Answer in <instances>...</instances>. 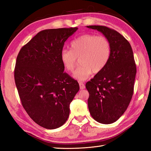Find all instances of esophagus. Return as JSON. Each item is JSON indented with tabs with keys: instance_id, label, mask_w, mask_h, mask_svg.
Instances as JSON below:
<instances>
[{
	"instance_id": "esophagus-1",
	"label": "esophagus",
	"mask_w": 151,
	"mask_h": 151,
	"mask_svg": "<svg viewBox=\"0 0 151 151\" xmlns=\"http://www.w3.org/2000/svg\"><path fill=\"white\" fill-rule=\"evenodd\" d=\"M79 86H80V89H84L86 88L84 84H83L82 82H79Z\"/></svg>"
}]
</instances>
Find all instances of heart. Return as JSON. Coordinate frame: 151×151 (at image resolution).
<instances>
[{
  "label": "heart",
  "mask_w": 151,
  "mask_h": 151,
  "mask_svg": "<svg viewBox=\"0 0 151 151\" xmlns=\"http://www.w3.org/2000/svg\"><path fill=\"white\" fill-rule=\"evenodd\" d=\"M111 45L106 37L95 34H84L74 40L70 43V50H61L60 60L67 71L73 72L80 59L81 66L73 76L78 81L87 80L93 72L103 70L110 60Z\"/></svg>",
  "instance_id": "obj_1"
}]
</instances>
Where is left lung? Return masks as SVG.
<instances>
[{
    "label": "left lung",
    "instance_id": "obj_1",
    "mask_svg": "<svg viewBox=\"0 0 151 151\" xmlns=\"http://www.w3.org/2000/svg\"><path fill=\"white\" fill-rule=\"evenodd\" d=\"M104 35L111 45V55L105 68L88 82L89 111L95 121L111 124L120 118L134 93L136 66L132 47L121 34L104 26H87Z\"/></svg>",
    "mask_w": 151,
    "mask_h": 151
}]
</instances>
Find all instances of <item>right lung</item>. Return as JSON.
Here are the masks:
<instances>
[{
	"label": "right lung",
	"mask_w": 151,
	"mask_h": 151,
	"mask_svg": "<svg viewBox=\"0 0 151 151\" xmlns=\"http://www.w3.org/2000/svg\"><path fill=\"white\" fill-rule=\"evenodd\" d=\"M77 27L40 32L21 48L14 70L22 106L35 123L55 129L69 117L70 103L79 91L78 82L64 73L60 52Z\"/></svg>",
	"instance_id": "right-lung-1"
}]
</instances>
